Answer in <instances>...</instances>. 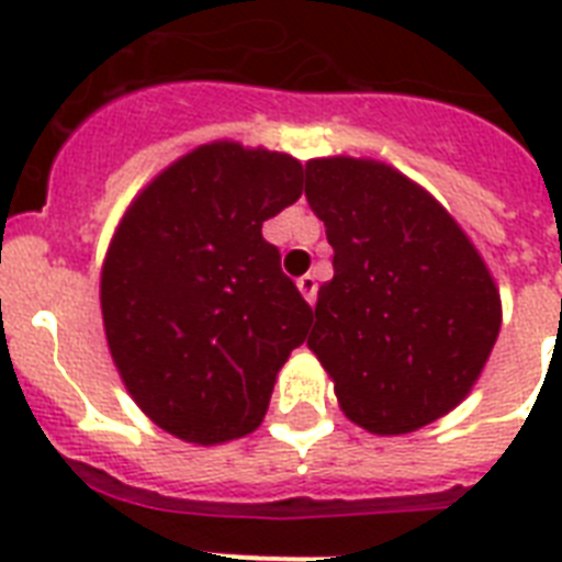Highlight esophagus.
Returning <instances> with one entry per match:
<instances>
[{
    "label": "esophagus",
    "instance_id": "34e87169",
    "mask_svg": "<svg viewBox=\"0 0 562 562\" xmlns=\"http://www.w3.org/2000/svg\"><path fill=\"white\" fill-rule=\"evenodd\" d=\"M297 289L303 291V297H306L308 303L315 306V300H317V282H315V277H312V273H306V277H300V280H297Z\"/></svg>",
    "mask_w": 562,
    "mask_h": 562
}]
</instances>
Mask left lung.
Here are the masks:
<instances>
[{"label":"left lung","mask_w":562,"mask_h":562,"mask_svg":"<svg viewBox=\"0 0 562 562\" xmlns=\"http://www.w3.org/2000/svg\"><path fill=\"white\" fill-rule=\"evenodd\" d=\"M335 277L321 285L308 347L344 414L373 435H408L470 393L498 338L487 265L428 192L391 166L306 162Z\"/></svg>","instance_id":"obj_1"}]
</instances>
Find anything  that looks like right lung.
<instances>
[{
    "mask_svg": "<svg viewBox=\"0 0 562 562\" xmlns=\"http://www.w3.org/2000/svg\"><path fill=\"white\" fill-rule=\"evenodd\" d=\"M303 192L289 154L201 145L145 189L110 241L101 315L136 405L189 443L250 435L312 324L262 224Z\"/></svg>",
    "mask_w": 562,
    "mask_h": 562,
    "instance_id": "obj_1",
    "label": "right lung"
}]
</instances>
